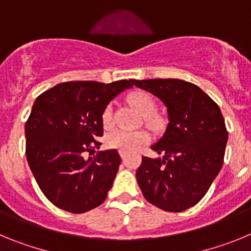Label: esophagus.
I'll use <instances>...</instances> for the list:
<instances>
[{
    "instance_id": "obj_1",
    "label": "esophagus",
    "mask_w": 251,
    "mask_h": 251,
    "mask_svg": "<svg viewBox=\"0 0 251 251\" xmlns=\"http://www.w3.org/2000/svg\"><path fill=\"white\" fill-rule=\"evenodd\" d=\"M119 154H121L122 159H123V161H126V158H127V153L123 152V151H121V152H119Z\"/></svg>"
}]
</instances>
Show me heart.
I'll return each mask as SVG.
<instances>
[{
    "label": "heart",
    "mask_w": 251,
    "mask_h": 251,
    "mask_svg": "<svg viewBox=\"0 0 251 251\" xmlns=\"http://www.w3.org/2000/svg\"><path fill=\"white\" fill-rule=\"evenodd\" d=\"M127 101L130 105L143 115L145 123L147 127L153 130H159L163 128L165 121L161 115L156 114V100L152 95L145 90H136L128 94ZM113 119L112 106L106 105L105 109L101 113V123L105 128L110 127ZM150 136L145 130H136V132H128V130L117 129L113 130L106 137V145L112 148H117L123 152H134L141 146L147 143Z\"/></svg>",
    "instance_id": "heart-1"
}]
</instances>
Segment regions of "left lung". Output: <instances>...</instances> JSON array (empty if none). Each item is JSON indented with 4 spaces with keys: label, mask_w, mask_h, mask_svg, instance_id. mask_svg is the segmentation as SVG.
<instances>
[{
    "label": "left lung",
    "mask_w": 251,
    "mask_h": 251,
    "mask_svg": "<svg viewBox=\"0 0 251 251\" xmlns=\"http://www.w3.org/2000/svg\"><path fill=\"white\" fill-rule=\"evenodd\" d=\"M132 84L156 95L168 113L165 134L152 150L163 157H142L136 172L146 200L181 212L205 196L220 172L227 130L221 110L205 92L179 79H148Z\"/></svg>",
    "instance_id": "left-lung-1"
}]
</instances>
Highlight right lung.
I'll return each instance as SVG.
<instances>
[{"label": "right lung", "mask_w": 251, "mask_h": 251, "mask_svg": "<svg viewBox=\"0 0 251 251\" xmlns=\"http://www.w3.org/2000/svg\"><path fill=\"white\" fill-rule=\"evenodd\" d=\"M130 80L68 81L39 95L25 126L26 158L37 185L56 207L83 214L104 202L121 165L117 150L100 151L101 113Z\"/></svg>", "instance_id": "1"}]
</instances>
